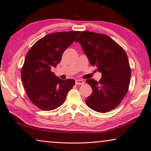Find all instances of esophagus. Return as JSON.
<instances>
[{
  "label": "esophagus",
  "instance_id": "obj_1",
  "mask_svg": "<svg viewBox=\"0 0 151 151\" xmlns=\"http://www.w3.org/2000/svg\"><path fill=\"white\" fill-rule=\"evenodd\" d=\"M75 84L76 85H82L84 84V81L83 80H76Z\"/></svg>",
  "mask_w": 151,
  "mask_h": 151
}]
</instances>
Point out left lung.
Here are the masks:
<instances>
[{"instance_id":"8db88e82","label":"left lung","mask_w":151,"mask_h":151,"mask_svg":"<svg viewBox=\"0 0 151 151\" xmlns=\"http://www.w3.org/2000/svg\"><path fill=\"white\" fill-rule=\"evenodd\" d=\"M75 41L81 45L89 62L102 75L99 82L86 80L93 90L86 104L101 113L113 110L121 103L129 87L131 69L126 52L104 34L82 32Z\"/></svg>"}]
</instances>
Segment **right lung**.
Instances as JSON below:
<instances>
[{
  "label": "right lung",
  "instance_id": "add662e5",
  "mask_svg": "<svg viewBox=\"0 0 151 151\" xmlns=\"http://www.w3.org/2000/svg\"><path fill=\"white\" fill-rule=\"evenodd\" d=\"M79 31L49 34L28 51L21 69V80L28 98L39 108L50 111L60 107L75 85L73 79L62 80L51 71L75 41Z\"/></svg>",
  "mask_w": 151,
  "mask_h": 151
}]
</instances>
